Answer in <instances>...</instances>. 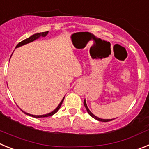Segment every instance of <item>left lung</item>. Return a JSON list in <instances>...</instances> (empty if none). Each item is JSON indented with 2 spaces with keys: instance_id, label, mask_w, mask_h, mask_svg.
<instances>
[{
  "instance_id": "1",
  "label": "left lung",
  "mask_w": 149,
  "mask_h": 149,
  "mask_svg": "<svg viewBox=\"0 0 149 149\" xmlns=\"http://www.w3.org/2000/svg\"><path fill=\"white\" fill-rule=\"evenodd\" d=\"M84 106H85V107H86V110H87L88 113H89V115L93 117V118H94L95 119H96V120L100 121V122H110V121L113 120V119H100V118H98V117L95 116L94 114H93V113H92V112H91L90 110H89V108H88V107H87V105H86V100H84Z\"/></svg>"
}]
</instances>
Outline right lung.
<instances>
[{"instance_id":"add662e5","label":"right lung","mask_w":149,"mask_h":149,"mask_svg":"<svg viewBox=\"0 0 149 149\" xmlns=\"http://www.w3.org/2000/svg\"><path fill=\"white\" fill-rule=\"evenodd\" d=\"M48 33V31H46V32H42V33H36V34H33V35H32L31 36H30L29 38H27V39H24V40H23L22 42H21L18 43V45H16V47L15 48H18V47H20V46H22L24 45L25 44H27V43H30L31 42H33V41L36 40V39H39V37H44V36H46V35ZM65 98V97H64ZM64 98H63V100L61 101V102L60 103V104L58 105V107H56V109H55L54 110H53L52 112H51L50 113H48V114H45V115H40V116H35V115H31V114H29L27 113H25V112H24V113L26 114V115H28V116H30L32 117H34V118H43V117H48V116H51L54 115V114H55L56 113V112L58 111L59 109L60 108V107H61L62 104H63V100H64Z\"/></svg>"}]
</instances>
